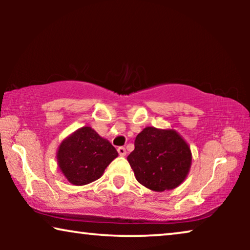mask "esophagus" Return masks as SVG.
<instances>
[{
  "instance_id": "esophagus-1",
  "label": "esophagus",
  "mask_w": 250,
  "mask_h": 250,
  "mask_svg": "<svg viewBox=\"0 0 250 250\" xmlns=\"http://www.w3.org/2000/svg\"><path fill=\"white\" fill-rule=\"evenodd\" d=\"M117 151L119 153V156H122V157L126 156V149L124 148V146H119V148L117 149Z\"/></svg>"
}]
</instances>
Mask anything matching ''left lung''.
<instances>
[{
  "instance_id": "8db88e82",
  "label": "left lung",
  "mask_w": 250,
  "mask_h": 250,
  "mask_svg": "<svg viewBox=\"0 0 250 250\" xmlns=\"http://www.w3.org/2000/svg\"><path fill=\"white\" fill-rule=\"evenodd\" d=\"M134 146L127 160L136 180L148 189H175L189 174L191 150L174 129L146 127L136 135Z\"/></svg>"
}]
</instances>
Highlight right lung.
I'll return each mask as SVG.
<instances>
[{
    "instance_id": "1",
    "label": "right lung",
    "mask_w": 250,
    "mask_h": 250,
    "mask_svg": "<svg viewBox=\"0 0 250 250\" xmlns=\"http://www.w3.org/2000/svg\"><path fill=\"white\" fill-rule=\"evenodd\" d=\"M117 156V150L108 140L85 126L61 142L57 160L60 170L71 184L84 186L101 177Z\"/></svg>"
}]
</instances>
